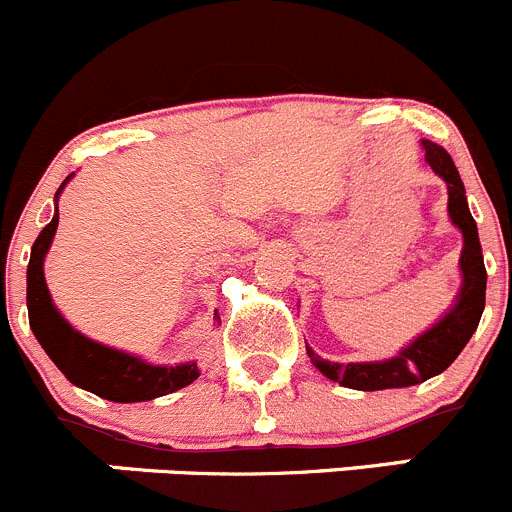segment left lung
Returning a JSON list of instances; mask_svg holds the SVG:
<instances>
[{
  "instance_id": "obj_1",
  "label": "left lung",
  "mask_w": 512,
  "mask_h": 512,
  "mask_svg": "<svg viewBox=\"0 0 512 512\" xmlns=\"http://www.w3.org/2000/svg\"><path fill=\"white\" fill-rule=\"evenodd\" d=\"M425 162L430 170L448 185V215L450 222L463 232V252H460V290L450 310L435 322L433 327L415 337L410 345H405L398 355L388 360L372 362H330L322 360L310 345L312 365L327 377V380L340 382L342 388L352 390H393L410 388L430 377L440 375L455 362V357L463 352L473 332L478 330L480 315L485 310V282L488 272L483 265V247H480L478 225L468 210V197L465 185L458 175L453 157L435 142L423 140Z\"/></svg>"
}]
</instances>
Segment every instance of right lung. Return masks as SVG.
<instances>
[{"label":"right lung","mask_w":512,"mask_h":512,"mask_svg":"<svg viewBox=\"0 0 512 512\" xmlns=\"http://www.w3.org/2000/svg\"><path fill=\"white\" fill-rule=\"evenodd\" d=\"M72 175L59 185L54 195V217L32 245L27 267V310L29 327L49 360L64 372L72 385L99 395L112 403H145V400L162 398L175 390L185 388L200 377L197 362H180V365H152L132 352L114 350L97 340H89L79 330H74L62 312L54 307L44 280V257L52 247L54 232L59 225L57 202L64 185ZM217 315V312H215Z\"/></svg>","instance_id":"right-lung-1"}]
</instances>
